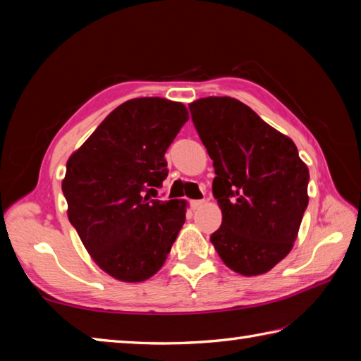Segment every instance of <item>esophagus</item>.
Instances as JSON below:
<instances>
[{
  "instance_id": "1",
  "label": "esophagus",
  "mask_w": 361,
  "mask_h": 361,
  "mask_svg": "<svg viewBox=\"0 0 361 361\" xmlns=\"http://www.w3.org/2000/svg\"><path fill=\"white\" fill-rule=\"evenodd\" d=\"M204 202H205V200H202V199H195V200H191L189 205H191V209L195 210V209H199V207H202Z\"/></svg>"
}]
</instances>
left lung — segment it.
Masks as SVG:
<instances>
[{"mask_svg":"<svg viewBox=\"0 0 361 361\" xmlns=\"http://www.w3.org/2000/svg\"><path fill=\"white\" fill-rule=\"evenodd\" d=\"M215 167L213 195L223 223L210 240L242 276H259L290 253L309 204V169L296 145L231 97L189 105Z\"/></svg>","mask_w":361,"mask_h":361,"instance_id":"left-lung-1","label":"left lung"}]
</instances>
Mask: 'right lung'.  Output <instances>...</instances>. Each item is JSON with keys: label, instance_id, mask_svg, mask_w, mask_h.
<instances>
[{"label": "right lung", "instance_id": "1", "mask_svg": "<svg viewBox=\"0 0 361 361\" xmlns=\"http://www.w3.org/2000/svg\"><path fill=\"white\" fill-rule=\"evenodd\" d=\"M188 119L178 102L129 100L66 162L70 223L99 267L121 282L154 276L185 223V200L156 194L169 175L164 154Z\"/></svg>", "mask_w": 361, "mask_h": 361}]
</instances>
